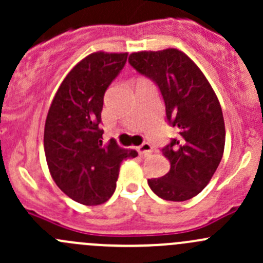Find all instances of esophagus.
<instances>
[{"mask_svg":"<svg viewBox=\"0 0 263 263\" xmlns=\"http://www.w3.org/2000/svg\"><path fill=\"white\" fill-rule=\"evenodd\" d=\"M153 150H154L153 146H151L148 142H144V144L140 145V146L137 147V151H139L140 155H147V154L153 153Z\"/></svg>","mask_w":263,"mask_h":263,"instance_id":"1","label":"esophagus"}]
</instances>
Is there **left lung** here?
<instances>
[{"label": "left lung", "instance_id": "8db88e82", "mask_svg": "<svg viewBox=\"0 0 263 263\" xmlns=\"http://www.w3.org/2000/svg\"><path fill=\"white\" fill-rule=\"evenodd\" d=\"M128 62L158 85L166 119L178 131L161 150L171 169L160 178L148 179V185L163 200H190L211 181L224 154L225 124L219 99L202 71L181 50L134 52Z\"/></svg>", "mask_w": 263, "mask_h": 263}]
</instances>
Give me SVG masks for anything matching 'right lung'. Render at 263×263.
<instances>
[{"label":"right lung","mask_w":263,"mask_h":263,"mask_svg":"<svg viewBox=\"0 0 263 263\" xmlns=\"http://www.w3.org/2000/svg\"><path fill=\"white\" fill-rule=\"evenodd\" d=\"M127 53L94 52L63 81L44 126V153L53 181L63 193L86 206L104 203L116 190L119 166L137 151L115 140L103 144L104 92L123 68Z\"/></svg>","instance_id":"right-lung-1"}]
</instances>
